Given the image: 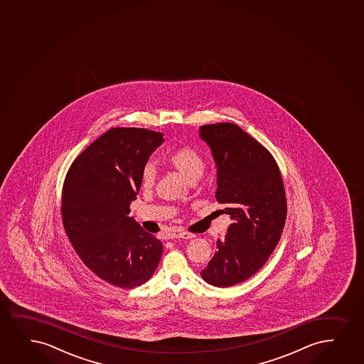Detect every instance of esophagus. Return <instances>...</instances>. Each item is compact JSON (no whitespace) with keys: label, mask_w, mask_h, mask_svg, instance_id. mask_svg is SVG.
I'll use <instances>...</instances> for the list:
<instances>
[{"label":"esophagus","mask_w":364,"mask_h":364,"mask_svg":"<svg viewBox=\"0 0 364 364\" xmlns=\"http://www.w3.org/2000/svg\"><path fill=\"white\" fill-rule=\"evenodd\" d=\"M176 238L193 239L195 238V234L188 233V232H180V233L176 234Z\"/></svg>","instance_id":"obj_1"}]
</instances>
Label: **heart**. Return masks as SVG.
I'll list each match as a JSON object with an SVG mask.
<instances>
[{"label":"heart","instance_id":"1","mask_svg":"<svg viewBox=\"0 0 364 364\" xmlns=\"http://www.w3.org/2000/svg\"><path fill=\"white\" fill-rule=\"evenodd\" d=\"M168 162L171 163V166L188 180L200 178L202 171L205 169V162L201 154L191 147L174 149L168 156ZM156 176H157L156 166H153L152 163H147L142 169V176H141L144 188H151L156 181Z\"/></svg>","mask_w":364,"mask_h":364}]
</instances>
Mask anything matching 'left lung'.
Listing matches in <instances>:
<instances>
[{
	"label": "left lung",
	"mask_w": 364,
	"mask_h": 364,
	"mask_svg": "<svg viewBox=\"0 0 364 364\" xmlns=\"http://www.w3.org/2000/svg\"><path fill=\"white\" fill-rule=\"evenodd\" d=\"M198 134L215 163V198L232 220L201 276L230 287L265 265L279 242L287 215L282 176L271 153L238 125H203Z\"/></svg>",
	"instance_id": "8db88e82"
}]
</instances>
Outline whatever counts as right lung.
Instances as JSON below:
<instances>
[{"label":"right lung","instance_id":"obj_1","mask_svg":"<svg viewBox=\"0 0 364 364\" xmlns=\"http://www.w3.org/2000/svg\"><path fill=\"white\" fill-rule=\"evenodd\" d=\"M163 134L115 127L73 161L63 188V227L78 256L98 277L120 288L147 282L163 245L130 213L142 169Z\"/></svg>","mask_w":364,"mask_h":364}]
</instances>
